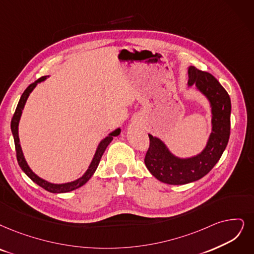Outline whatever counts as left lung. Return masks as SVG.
<instances>
[{"label": "left lung", "mask_w": 254, "mask_h": 254, "mask_svg": "<svg viewBox=\"0 0 254 254\" xmlns=\"http://www.w3.org/2000/svg\"><path fill=\"white\" fill-rule=\"evenodd\" d=\"M189 86L195 85L211 107V133L203 151L196 156L180 158L168 149L164 141L151 134L145 156L150 173L168 185H187L205 176L215 167L224 152L230 135L231 102L225 88L207 72L189 67Z\"/></svg>", "instance_id": "left-lung-1"}]
</instances>
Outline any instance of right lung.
I'll return each instance as SVG.
<instances>
[{
  "label": "right lung",
  "mask_w": 254,
  "mask_h": 254,
  "mask_svg": "<svg viewBox=\"0 0 254 254\" xmlns=\"http://www.w3.org/2000/svg\"><path fill=\"white\" fill-rule=\"evenodd\" d=\"M47 77L49 76H43L40 77L38 80H36L35 82H33L32 84H30L26 89L25 92L23 93L21 99H19L18 101V104L16 106V109H15V113L12 117V120H11V131H12V135H13V138H14V145H15V151H16V158H17V162L19 167H21V169L25 172V174L31 179L32 181H34L36 185H38L39 187H42L43 189H45L46 190L50 191V192H67V191H70V190H74L80 187H82L83 185H85L86 182L89 180V178L92 177L94 175V173L96 172L97 168H98V165L99 162L101 160V157H102L103 153L105 149L107 148V146L110 144V141L113 140L114 136H118L120 133H121V129L118 128L116 129L115 131H113V132L109 133L108 136H106L104 139L101 140V143L99 144L98 148H97V151L95 153V156L92 160V162H90V165L88 167V169L86 170L85 173L81 176L80 178H78L77 180H74L72 182H66V184H62V185H56V184H51V182L38 177L34 172L30 169V167L28 166L27 161L24 157V154H23V151H22V148H21V144H19V137H18V123H19V120H21V116H22V113H23V109H24V106L26 104V101L29 97V95L31 94L32 90L34 89V87L37 85V83L42 82V81L46 80Z\"/></svg>",
  "instance_id": "obj_1"
}]
</instances>
